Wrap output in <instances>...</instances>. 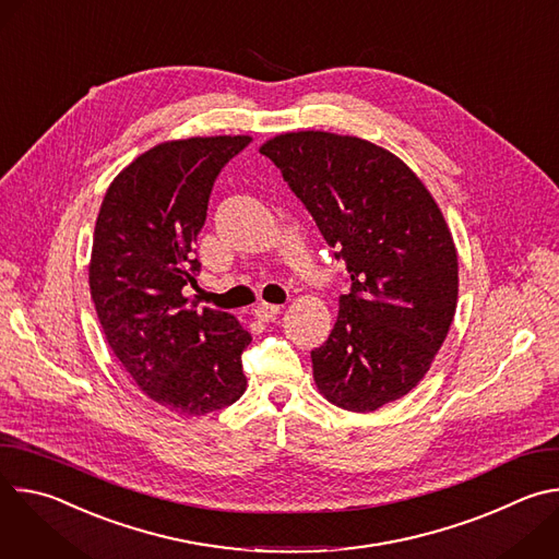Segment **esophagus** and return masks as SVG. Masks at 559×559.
<instances>
[{
	"label": "esophagus",
	"instance_id": "esophagus-1",
	"mask_svg": "<svg viewBox=\"0 0 559 559\" xmlns=\"http://www.w3.org/2000/svg\"><path fill=\"white\" fill-rule=\"evenodd\" d=\"M259 321H272L274 316L281 313V305H272V302H259L254 309Z\"/></svg>",
	"mask_w": 559,
	"mask_h": 559
}]
</instances>
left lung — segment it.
Masks as SVG:
<instances>
[{"label":"left lung","instance_id":"left-lung-1","mask_svg":"<svg viewBox=\"0 0 559 559\" xmlns=\"http://www.w3.org/2000/svg\"><path fill=\"white\" fill-rule=\"evenodd\" d=\"M261 154L352 278L330 338L311 352L318 391L356 414L407 395L429 371L457 305V252L436 199L403 158L360 136L283 132Z\"/></svg>","mask_w":559,"mask_h":559}]
</instances>
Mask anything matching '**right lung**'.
<instances>
[{"instance_id":"add662e5","label":"right lung","mask_w":559,"mask_h":559,"mask_svg":"<svg viewBox=\"0 0 559 559\" xmlns=\"http://www.w3.org/2000/svg\"><path fill=\"white\" fill-rule=\"evenodd\" d=\"M252 136L156 143L108 186L88 265L102 332L134 384L168 412L192 418L243 395L241 354L252 336L227 311L190 305L201 263L197 236L221 168Z\"/></svg>"}]
</instances>
